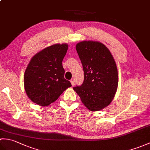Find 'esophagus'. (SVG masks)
Returning <instances> with one entry per match:
<instances>
[{"mask_svg":"<svg viewBox=\"0 0 150 150\" xmlns=\"http://www.w3.org/2000/svg\"><path fill=\"white\" fill-rule=\"evenodd\" d=\"M70 82H71L72 86H73L75 85V80H74V79H71V80L70 81Z\"/></svg>","mask_w":150,"mask_h":150,"instance_id":"obj_1","label":"esophagus"}]
</instances>
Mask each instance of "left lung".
Returning <instances> with one entry per match:
<instances>
[{
	"mask_svg": "<svg viewBox=\"0 0 150 150\" xmlns=\"http://www.w3.org/2000/svg\"><path fill=\"white\" fill-rule=\"evenodd\" d=\"M84 73L83 83L73 88L82 103L90 111L109 105L119 82L115 61L108 47L97 41H82L76 45Z\"/></svg>",
	"mask_w": 150,
	"mask_h": 150,
	"instance_id": "1",
	"label": "left lung"
}]
</instances>
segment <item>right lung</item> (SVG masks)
I'll list each match as a JSON object with an SVG mask.
<instances>
[{"mask_svg": "<svg viewBox=\"0 0 150 150\" xmlns=\"http://www.w3.org/2000/svg\"><path fill=\"white\" fill-rule=\"evenodd\" d=\"M68 48L67 44H53L31 58L24 73V84L27 95L33 103L48 106L71 86L64 79L62 63Z\"/></svg>", "mask_w": 150, "mask_h": 150, "instance_id": "1", "label": "right lung"}]
</instances>
